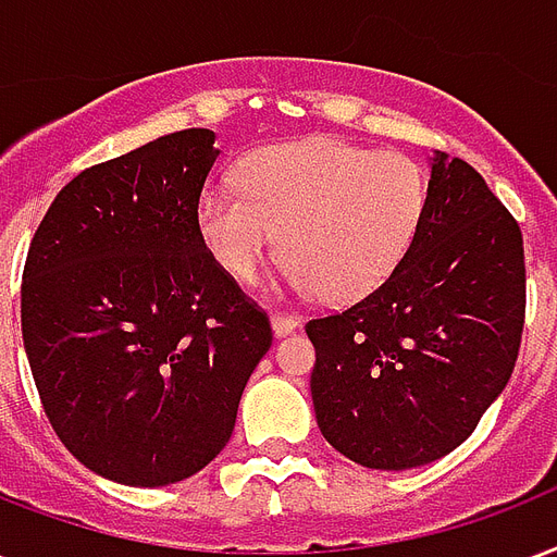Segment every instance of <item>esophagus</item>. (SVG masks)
Returning <instances> with one entry per match:
<instances>
[{"instance_id": "obj_1", "label": "esophagus", "mask_w": 557, "mask_h": 557, "mask_svg": "<svg viewBox=\"0 0 557 557\" xmlns=\"http://www.w3.org/2000/svg\"><path fill=\"white\" fill-rule=\"evenodd\" d=\"M297 326H300V321H297L295 315H283V312H274L271 315V330H274V335H288V333H295Z\"/></svg>"}]
</instances>
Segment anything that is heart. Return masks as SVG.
<instances>
[{"mask_svg":"<svg viewBox=\"0 0 557 557\" xmlns=\"http://www.w3.org/2000/svg\"><path fill=\"white\" fill-rule=\"evenodd\" d=\"M239 184L203 189L195 207L212 260L248 283L283 231L288 286L321 288L335 304L371 295L392 277L426 210V177L411 157L326 137L253 151Z\"/></svg>","mask_w":557,"mask_h":557,"instance_id":"1","label":"heart"}]
</instances>
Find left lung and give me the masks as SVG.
Segmentation results:
<instances>
[{"label":"left lung","instance_id":"obj_1","mask_svg":"<svg viewBox=\"0 0 557 557\" xmlns=\"http://www.w3.org/2000/svg\"><path fill=\"white\" fill-rule=\"evenodd\" d=\"M418 236L345 312L312 318V403L330 444L371 470H411L470 438L515 371L523 233L473 165L435 151Z\"/></svg>","mask_w":557,"mask_h":557}]
</instances>
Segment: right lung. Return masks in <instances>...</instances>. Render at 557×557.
<instances>
[{
	"label": "right lung",
	"instance_id": "right-lung-1",
	"mask_svg": "<svg viewBox=\"0 0 557 557\" xmlns=\"http://www.w3.org/2000/svg\"><path fill=\"white\" fill-rule=\"evenodd\" d=\"M219 157L189 127L81 172L34 233L23 345L46 418L92 473L163 487L231 441L271 324L203 248Z\"/></svg>",
	"mask_w": 557,
	"mask_h": 557
}]
</instances>
